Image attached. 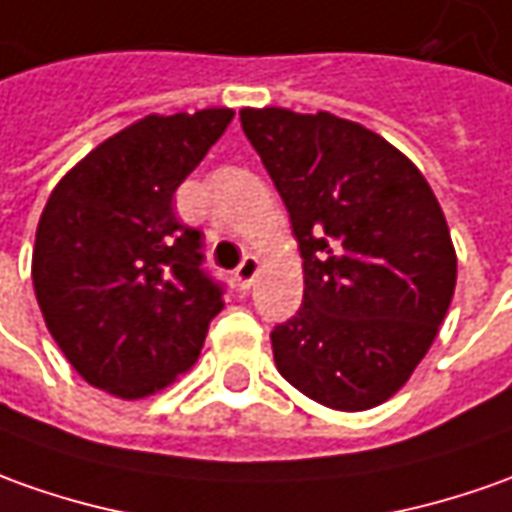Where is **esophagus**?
<instances>
[{
	"mask_svg": "<svg viewBox=\"0 0 512 512\" xmlns=\"http://www.w3.org/2000/svg\"><path fill=\"white\" fill-rule=\"evenodd\" d=\"M257 271H260V260L255 255H246L241 260V266L235 269V283L241 285V288H249V285L255 283Z\"/></svg>",
	"mask_w": 512,
	"mask_h": 512,
	"instance_id": "34e87169",
	"label": "esophagus"
}]
</instances>
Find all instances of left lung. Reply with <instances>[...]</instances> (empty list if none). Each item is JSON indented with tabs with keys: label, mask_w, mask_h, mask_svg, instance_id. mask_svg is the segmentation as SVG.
Wrapping results in <instances>:
<instances>
[{
	"label": "left lung",
	"mask_w": 512,
	"mask_h": 512,
	"mask_svg": "<svg viewBox=\"0 0 512 512\" xmlns=\"http://www.w3.org/2000/svg\"><path fill=\"white\" fill-rule=\"evenodd\" d=\"M243 134L300 243L297 316L271 330L274 364L311 401L364 412L429 353L457 285L446 215L409 156L330 111L241 109Z\"/></svg>",
	"instance_id": "left-lung-1"
}]
</instances>
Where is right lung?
I'll use <instances>...</instances> for the list:
<instances>
[{
  "label": "right lung",
  "instance_id": "obj_1",
  "mask_svg": "<svg viewBox=\"0 0 512 512\" xmlns=\"http://www.w3.org/2000/svg\"><path fill=\"white\" fill-rule=\"evenodd\" d=\"M232 117H142L83 156L38 218L33 288L47 330L83 381L114 398L139 401L187 373L224 308L173 193Z\"/></svg>",
  "mask_w": 512,
  "mask_h": 512
}]
</instances>
